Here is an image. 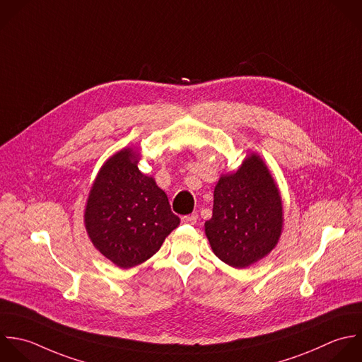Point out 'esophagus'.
Returning <instances> with one entry per match:
<instances>
[{
    "mask_svg": "<svg viewBox=\"0 0 362 362\" xmlns=\"http://www.w3.org/2000/svg\"><path fill=\"white\" fill-rule=\"evenodd\" d=\"M197 218H199V216H197L196 213H193V214H190V216H183V217H182V221H183L185 224H196V223H197Z\"/></svg>",
    "mask_w": 362,
    "mask_h": 362,
    "instance_id": "1",
    "label": "esophagus"
}]
</instances>
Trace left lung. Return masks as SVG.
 <instances>
[{
    "instance_id": "obj_1",
    "label": "left lung",
    "mask_w": 362,
    "mask_h": 362,
    "mask_svg": "<svg viewBox=\"0 0 362 362\" xmlns=\"http://www.w3.org/2000/svg\"><path fill=\"white\" fill-rule=\"evenodd\" d=\"M282 230L279 187L264 159L251 152L237 172L220 176L206 237L217 258L244 269L271 254Z\"/></svg>"
}]
</instances>
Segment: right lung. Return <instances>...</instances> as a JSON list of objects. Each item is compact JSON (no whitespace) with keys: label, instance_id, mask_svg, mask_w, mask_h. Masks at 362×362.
Returning <instances> with one entry per match:
<instances>
[{"label":"right lung","instance_id":"1","mask_svg":"<svg viewBox=\"0 0 362 362\" xmlns=\"http://www.w3.org/2000/svg\"><path fill=\"white\" fill-rule=\"evenodd\" d=\"M141 153L131 146L110 156L88 192L84 226L94 248L122 269L155 255L180 224L166 193L138 169Z\"/></svg>","mask_w":362,"mask_h":362}]
</instances>
